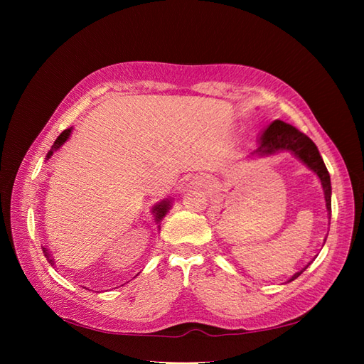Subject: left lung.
<instances>
[{"mask_svg": "<svg viewBox=\"0 0 364 364\" xmlns=\"http://www.w3.org/2000/svg\"><path fill=\"white\" fill-rule=\"evenodd\" d=\"M282 151H290L293 156H296L313 173L317 174V178L321 181L323 188L328 215H331V178H329L325 162L316 144L306 135H304L302 132H299L291 124L284 123L281 119H274L262 130V134L258 138V147L250 153L249 158H266ZM310 264L311 262H308L301 272H296L289 279V282L299 277Z\"/></svg>", "mask_w": 364, "mask_h": 364, "instance_id": "8db88e82", "label": "left lung"}]
</instances>
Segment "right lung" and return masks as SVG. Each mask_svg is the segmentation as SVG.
I'll return each mask as SVG.
<instances>
[{
	"label": "right lung",
	"instance_id": "add662e5",
	"mask_svg": "<svg viewBox=\"0 0 364 364\" xmlns=\"http://www.w3.org/2000/svg\"><path fill=\"white\" fill-rule=\"evenodd\" d=\"M71 132H73V127H70V129H65L62 134L58 136V139L54 141V144L51 146V149H50V151L47 153V156H46V161H48L51 156H53V153L54 151H58L65 142H67L68 139H70V136H71ZM170 208H171V202L168 200V199H164V200H161V202H158L155 206L151 208V213H153V215H155V220H156V223H159L161 220L167 215V213L170 211ZM42 252H43V255H46V258H47V261L51 264H54V261H53V258H51V253H50V250L47 249V247H42Z\"/></svg>",
	"mask_w": 364,
	"mask_h": 364
}]
</instances>
